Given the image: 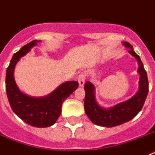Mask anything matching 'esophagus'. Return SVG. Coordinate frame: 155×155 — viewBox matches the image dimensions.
Returning <instances> with one entry per match:
<instances>
[{
	"mask_svg": "<svg viewBox=\"0 0 155 155\" xmlns=\"http://www.w3.org/2000/svg\"><path fill=\"white\" fill-rule=\"evenodd\" d=\"M78 82H79V87H83L85 83V74L81 73L79 74V76H78Z\"/></svg>",
	"mask_w": 155,
	"mask_h": 155,
	"instance_id": "esophagus-1",
	"label": "esophagus"
}]
</instances>
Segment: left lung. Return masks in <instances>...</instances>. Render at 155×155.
<instances>
[{
    "label": "left lung",
    "mask_w": 155,
    "mask_h": 155,
    "mask_svg": "<svg viewBox=\"0 0 155 155\" xmlns=\"http://www.w3.org/2000/svg\"><path fill=\"white\" fill-rule=\"evenodd\" d=\"M125 47L130 48L129 53L138 61V73L140 74L139 90L135 95L126 101L121 102L110 108L101 107L95 99V87L90 81L84 85L86 92L84 100L85 112L91 122L104 127H114L133 119L141 111L148 94V79L140 58L134 51L129 42H123Z\"/></svg>",
    "instance_id": "1"
}]
</instances>
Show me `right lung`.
Wrapping results in <instances>:
<instances>
[{
  "label": "right lung",
  "instance_id": "obj_1",
  "mask_svg": "<svg viewBox=\"0 0 155 155\" xmlns=\"http://www.w3.org/2000/svg\"><path fill=\"white\" fill-rule=\"evenodd\" d=\"M40 41L37 40L31 41L13 55L7 68L5 86L9 104L15 114L30 126L45 128L56 122L61 115L63 101L78 88L79 83L77 81L63 83L53 92L42 97H32L19 91L14 79L15 64Z\"/></svg>",
  "mask_w": 155,
  "mask_h": 155
}]
</instances>
